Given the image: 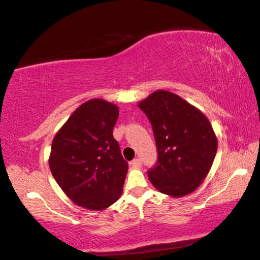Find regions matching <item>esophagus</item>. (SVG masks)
<instances>
[{
	"label": "esophagus",
	"mask_w": 260,
	"mask_h": 260,
	"mask_svg": "<svg viewBox=\"0 0 260 260\" xmlns=\"http://www.w3.org/2000/svg\"><path fill=\"white\" fill-rule=\"evenodd\" d=\"M131 166H133V167H140L141 166V160L140 159H134V160H132L131 161Z\"/></svg>",
	"instance_id": "34e87169"
}]
</instances>
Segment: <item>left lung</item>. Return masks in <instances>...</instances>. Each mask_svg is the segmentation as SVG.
Segmentation results:
<instances>
[{
  "label": "left lung",
  "mask_w": 260,
  "mask_h": 260,
  "mask_svg": "<svg viewBox=\"0 0 260 260\" xmlns=\"http://www.w3.org/2000/svg\"><path fill=\"white\" fill-rule=\"evenodd\" d=\"M151 122L158 160L147 171L156 189L182 197L198 188L217 153L218 141L210 121L199 109L166 90L139 104Z\"/></svg>",
  "instance_id": "left-lung-1"
}]
</instances>
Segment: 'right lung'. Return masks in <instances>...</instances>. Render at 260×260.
<instances>
[{
	"label": "right lung",
	"instance_id": "add662e5",
	"mask_svg": "<svg viewBox=\"0 0 260 260\" xmlns=\"http://www.w3.org/2000/svg\"><path fill=\"white\" fill-rule=\"evenodd\" d=\"M115 105L94 99L80 106L54 138L49 167L69 199L88 210H105L120 198L128 170L113 137Z\"/></svg>",
	"mask_w": 260,
	"mask_h": 260
}]
</instances>
